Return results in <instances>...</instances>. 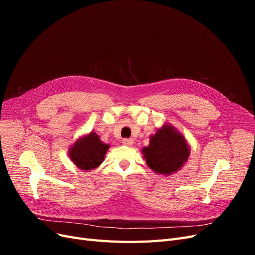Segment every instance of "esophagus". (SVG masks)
I'll list each match as a JSON object with an SVG mask.
<instances>
[{
	"mask_svg": "<svg viewBox=\"0 0 255 255\" xmlns=\"http://www.w3.org/2000/svg\"><path fill=\"white\" fill-rule=\"evenodd\" d=\"M122 143L125 144V145L130 146V145H133L134 140H133V139H130V138H126V139H123V140H122Z\"/></svg>",
	"mask_w": 255,
	"mask_h": 255,
	"instance_id": "obj_1",
	"label": "esophagus"
}]
</instances>
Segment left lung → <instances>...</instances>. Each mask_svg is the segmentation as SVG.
<instances>
[{
  "instance_id": "1",
  "label": "left lung",
  "mask_w": 255,
  "mask_h": 255,
  "mask_svg": "<svg viewBox=\"0 0 255 255\" xmlns=\"http://www.w3.org/2000/svg\"><path fill=\"white\" fill-rule=\"evenodd\" d=\"M145 164L157 174L171 175L187 163L190 148L185 136L170 123H164L150 136L141 150Z\"/></svg>"
}]
</instances>
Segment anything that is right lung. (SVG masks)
<instances>
[{
	"mask_svg": "<svg viewBox=\"0 0 255 255\" xmlns=\"http://www.w3.org/2000/svg\"><path fill=\"white\" fill-rule=\"evenodd\" d=\"M110 144L103 142L94 130L79 137L68 150V155L72 163L81 170H94L103 163L110 149Z\"/></svg>",
	"mask_w": 255,
	"mask_h": 255,
	"instance_id": "1",
	"label": "right lung"
}]
</instances>
